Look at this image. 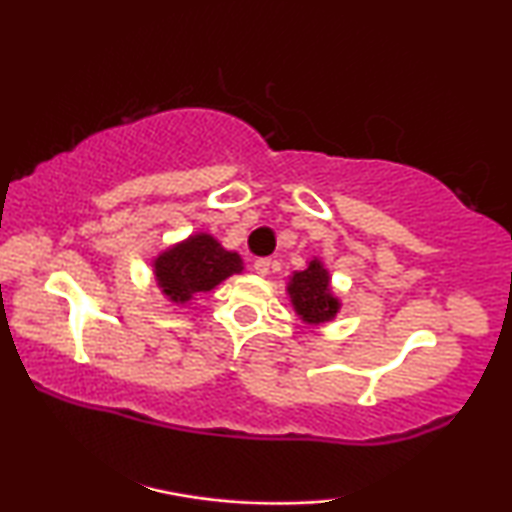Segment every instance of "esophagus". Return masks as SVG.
<instances>
[{"instance_id": "1", "label": "esophagus", "mask_w": 512, "mask_h": 512, "mask_svg": "<svg viewBox=\"0 0 512 512\" xmlns=\"http://www.w3.org/2000/svg\"><path fill=\"white\" fill-rule=\"evenodd\" d=\"M270 265H272L270 258H258V261L254 263V270H256V275H261V277L268 275V272H270Z\"/></svg>"}]
</instances>
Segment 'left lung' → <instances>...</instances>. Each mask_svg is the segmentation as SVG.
Returning a JSON list of instances; mask_svg holds the SVG:
<instances>
[{
	"label": "left lung",
	"mask_w": 512,
	"mask_h": 512,
	"mask_svg": "<svg viewBox=\"0 0 512 512\" xmlns=\"http://www.w3.org/2000/svg\"><path fill=\"white\" fill-rule=\"evenodd\" d=\"M286 291L291 296L293 310L310 326L333 321L340 312V300L331 291V277L319 258H312L305 270L293 272Z\"/></svg>",
	"instance_id": "left-lung-1"
}]
</instances>
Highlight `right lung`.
Listing matches in <instances>:
<instances>
[{
	"label": "right lung",
	"mask_w": 512,
	"mask_h": 512,
	"mask_svg": "<svg viewBox=\"0 0 512 512\" xmlns=\"http://www.w3.org/2000/svg\"><path fill=\"white\" fill-rule=\"evenodd\" d=\"M240 272V254L223 249L207 233L191 235L188 240L165 249L153 261V275L160 291L177 305L188 303L195 293L212 291L223 279Z\"/></svg>",
	"instance_id": "right-lung-1"
}]
</instances>
